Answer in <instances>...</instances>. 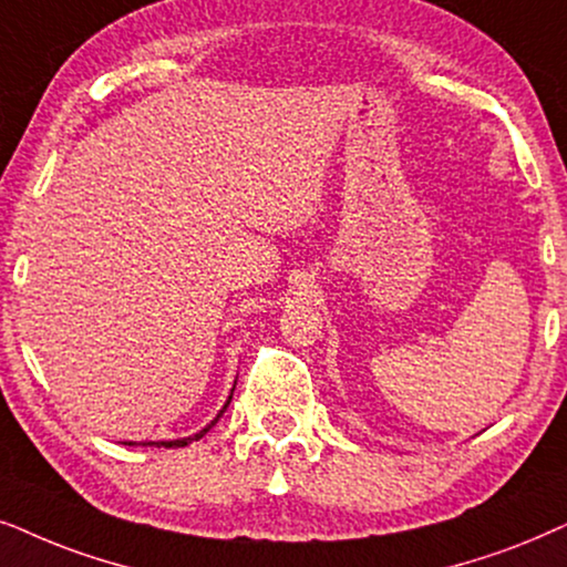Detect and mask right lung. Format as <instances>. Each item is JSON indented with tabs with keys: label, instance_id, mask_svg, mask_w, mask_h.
<instances>
[{
	"label": "right lung",
	"instance_id": "add662e5",
	"mask_svg": "<svg viewBox=\"0 0 567 567\" xmlns=\"http://www.w3.org/2000/svg\"><path fill=\"white\" fill-rule=\"evenodd\" d=\"M230 399H233V396H230ZM230 399H228V404H230ZM228 404L223 406V412L228 410ZM223 412H220V414H223ZM220 414H217V417H215L213 422H209V425H207L205 430H199V433H196L194 437H181V441H161V443H155V441H153V443H142V446H157V449H161V446H165V449H181V446H188V443H192V441H199L202 435H207V433H209V427H213L215 422L220 420ZM130 446H132V443H130Z\"/></svg>",
	"mask_w": 567,
	"mask_h": 567
}]
</instances>
